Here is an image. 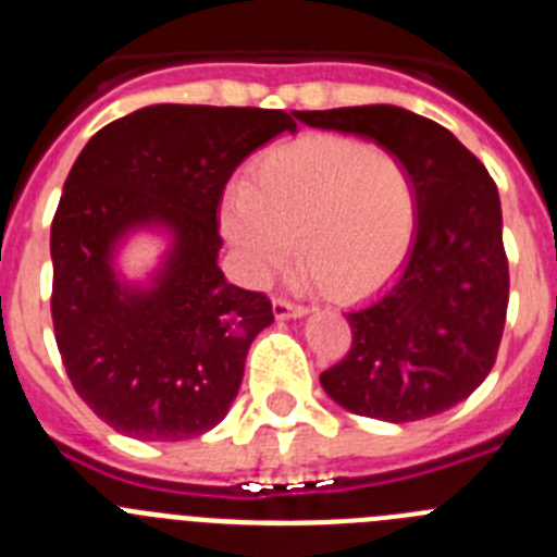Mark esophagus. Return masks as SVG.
I'll list each match as a JSON object with an SVG mask.
<instances>
[{
	"instance_id": "1",
	"label": "esophagus",
	"mask_w": 557,
	"mask_h": 557,
	"mask_svg": "<svg viewBox=\"0 0 557 557\" xmlns=\"http://www.w3.org/2000/svg\"><path fill=\"white\" fill-rule=\"evenodd\" d=\"M309 309L307 307H298V304H289L284 298H275L273 301V314L278 321H293V318H304Z\"/></svg>"
}]
</instances>
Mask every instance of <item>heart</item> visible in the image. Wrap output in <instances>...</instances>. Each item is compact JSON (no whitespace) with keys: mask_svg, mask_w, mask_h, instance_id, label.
I'll use <instances>...</instances> for the list:
<instances>
[{"mask_svg":"<svg viewBox=\"0 0 557 557\" xmlns=\"http://www.w3.org/2000/svg\"><path fill=\"white\" fill-rule=\"evenodd\" d=\"M416 220L405 161L348 136L275 147L220 206V228L250 278L282 268L295 236L301 262L337 298L382 287L405 262Z\"/></svg>","mask_w":557,"mask_h":557,"instance_id":"b5f03b06","label":"heart"}]
</instances>
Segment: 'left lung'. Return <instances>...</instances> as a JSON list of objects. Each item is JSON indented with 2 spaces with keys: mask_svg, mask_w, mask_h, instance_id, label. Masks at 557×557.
<instances>
[{
  "mask_svg": "<svg viewBox=\"0 0 557 557\" xmlns=\"http://www.w3.org/2000/svg\"><path fill=\"white\" fill-rule=\"evenodd\" d=\"M321 131L359 136L412 172L418 220L396 278L348 312L351 351L321 373L339 407L421 421L460 405L488 376L508 312V256L496 184L455 133L398 106L301 111Z\"/></svg>",
  "mask_w": 557,
  "mask_h": 557,
  "instance_id": "left-lung-1",
  "label": "left lung"
}]
</instances>
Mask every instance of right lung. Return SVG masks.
Returning a JSON list of instances; mask_svg holds the SVG:
<instances>
[{
	"label": "right lung",
	"instance_id": "1",
	"mask_svg": "<svg viewBox=\"0 0 557 557\" xmlns=\"http://www.w3.org/2000/svg\"><path fill=\"white\" fill-rule=\"evenodd\" d=\"M293 116L147 106L97 131L69 170L49 236L58 351L77 396L122 435L186 441L234 405L273 307L225 282L220 200L250 152L298 131ZM141 230L168 248L131 283L119 250Z\"/></svg>",
	"mask_w": 557,
	"mask_h": 557
}]
</instances>
